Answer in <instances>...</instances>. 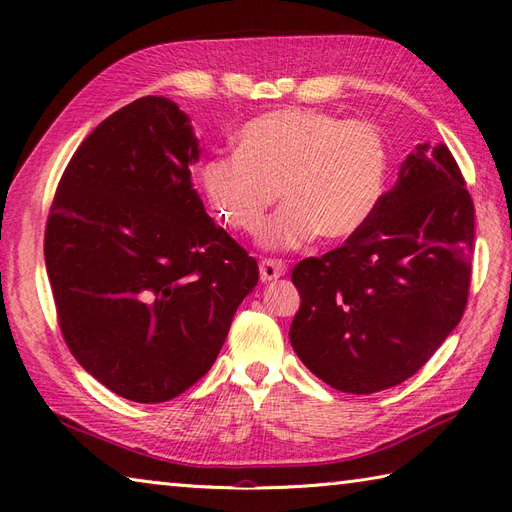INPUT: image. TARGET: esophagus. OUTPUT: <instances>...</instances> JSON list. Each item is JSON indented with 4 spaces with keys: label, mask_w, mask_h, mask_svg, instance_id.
Here are the masks:
<instances>
[{
    "label": "esophagus",
    "mask_w": 512,
    "mask_h": 512,
    "mask_svg": "<svg viewBox=\"0 0 512 512\" xmlns=\"http://www.w3.org/2000/svg\"><path fill=\"white\" fill-rule=\"evenodd\" d=\"M282 275H286V265L282 260H262L260 262V280L262 282H273L280 280Z\"/></svg>",
    "instance_id": "34e87169"
}]
</instances>
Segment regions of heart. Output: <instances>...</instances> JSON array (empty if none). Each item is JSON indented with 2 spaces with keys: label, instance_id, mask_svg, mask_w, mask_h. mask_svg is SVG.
Wrapping results in <instances>:
<instances>
[{
  "label": "heart",
  "instance_id": "1",
  "mask_svg": "<svg viewBox=\"0 0 512 512\" xmlns=\"http://www.w3.org/2000/svg\"><path fill=\"white\" fill-rule=\"evenodd\" d=\"M237 151L205 162L200 181L230 228L254 235L277 196L286 207L262 232L269 250L314 239H344L376 209L386 181V147L365 121L312 108H282L247 121Z\"/></svg>",
  "mask_w": 512,
  "mask_h": 512
}]
</instances>
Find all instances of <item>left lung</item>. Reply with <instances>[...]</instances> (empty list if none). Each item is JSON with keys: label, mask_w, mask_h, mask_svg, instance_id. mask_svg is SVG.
<instances>
[{"label": "left lung", "mask_w": 512, "mask_h": 512, "mask_svg": "<svg viewBox=\"0 0 512 512\" xmlns=\"http://www.w3.org/2000/svg\"><path fill=\"white\" fill-rule=\"evenodd\" d=\"M446 145H416L342 247L292 271L290 344L333 389L369 395L414 376L468 303L474 205Z\"/></svg>", "instance_id": "left-lung-1"}]
</instances>
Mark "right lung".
I'll return each instance as SVG.
<instances>
[{
  "label": "right lung",
  "mask_w": 512,
  "mask_h": 512,
  "mask_svg": "<svg viewBox=\"0 0 512 512\" xmlns=\"http://www.w3.org/2000/svg\"><path fill=\"white\" fill-rule=\"evenodd\" d=\"M198 158L190 117L173 100L138 98L76 149L46 222V273L70 352L138 404L203 378L258 284V262L194 190Z\"/></svg>",
  "instance_id": "right-lung-1"
}]
</instances>
